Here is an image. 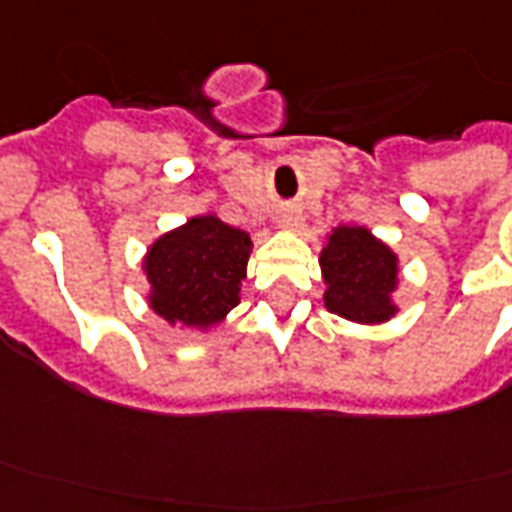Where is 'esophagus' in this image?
Returning <instances> with one entry per match:
<instances>
[{"label":"esophagus","mask_w":512,"mask_h":512,"mask_svg":"<svg viewBox=\"0 0 512 512\" xmlns=\"http://www.w3.org/2000/svg\"><path fill=\"white\" fill-rule=\"evenodd\" d=\"M281 223H284V225H295L297 220H295V217H284V220H281Z\"/></svg>","instance_id":"1"}]
</instances>
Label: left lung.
Instances as JSON below:
<instances>
[{
    "label": "left lung",
    "instance_id": "1",
    "mask_svg": "<svg viewBox=\"0 0 512 512\" xmlns=\"http://www.w3.org/2000/svg\"><path fill=\"white\" fill-rule=\"evenodd\" d=\"M327 281L324 303L350 321L377 324L396 313L390 292L396 289V255L366 228H337L321 252Z\"/></svg>",
    "mask_w": 512,
    "mask_h": 512
}]
</instances>
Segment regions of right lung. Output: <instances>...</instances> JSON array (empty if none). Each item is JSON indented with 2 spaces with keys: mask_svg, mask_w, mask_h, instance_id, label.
Segmentation results:
<instances>
[{
  "mask_svg": "<svg viewBox=\"0 0 512 512\" xmlns=\"http://www.w3.org/2000/svg\"><path fill=\"white\" fill-rule=\"evenodd\" d=\"M249 233L207 215L193 217L148 249L151 308L170 324L209 327L239 303Z\"/></svg>",
  "mask_w": 512,
  "mask_h": 512,
  "instance_id": "add662e5",
  "label": "right lung"
}]
</instances>
